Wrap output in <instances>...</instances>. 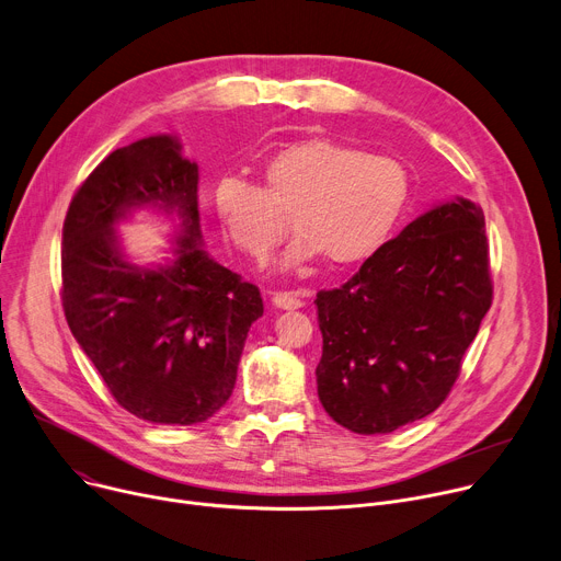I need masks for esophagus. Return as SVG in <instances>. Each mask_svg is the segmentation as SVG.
<instances>
[{
    "label": "esophagus",
    "mask_w": 561,
    "mask_h": 561,
    "mask_svg": "<svg viewBox=\"0 0 561 561\" xmlns=\"http://www.w3.org/2000/svg\"><path fill=\"white\" fill-rule=\"evenodd\" d=\"M273 302L279 309H300V307H305V297H302V293L279 290V293H273Z\"/></svg>",
    "instance_id": "obj_1"
}]
</instances>
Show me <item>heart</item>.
Wrapping results in <instances>:
<instances>
[{
  "instance_id": "obj_1",
  "label": "heart",
  "mask_w": 561,
  "mask_h": 561,
  "mask_svg": "<svg viewBox=\"0 0 561 561\" xmlns=\"http://www.w3.org/2000/svg\"><path fill=\"white\" fill-rule=\"evenodd\" d=\"M410 186L399 160L313 137L275 151L261 169V186L222 178L214 186V211L228 241L254 264H264L286 237L290 216L297 237L284 268L320 256L331 266H356L388 243Z\"/></svg>"
}]
</instances>
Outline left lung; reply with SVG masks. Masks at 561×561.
Segmentation results:
<instances>
[{
	"mask_svg": "<svg viewBox=\"0 0 561 561\" xmlns=\"http://www.w3.org/2000/svg\"><path fill=\"white\" fill-rule=\"evenodd\" d=\"M482 228L471 201L437 205L341 288L318 293V397L333 422L358 435L392 433L449 397L492 307Z\"/></svg>",
	"mask_w": 561,
	"mask_h": 561,
	"instance_id": "1",
	"label": "left lung"
}]
</instances>
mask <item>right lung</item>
I'll return each mask as SVG.
<instances>
[{"label":"right lung","mask_w":561,"mask_h":561,"mask_svg":"<svg viewBox=\"0 0 561 561\" xmlns=\"http://www.w3.org/2000/svg\"><path fill=\"white\" fill-rule=\"evenodd\" d=\"M178 210L176 259L133 267L111 226L133 206ZM198 167L171 135L112 151L73 194L62 226V309L110 394L144 422L209 420L237 383L250 324L264 313L254 284L201 248Z\"/></svg>","instance_id":"obj_1"}]
</instances>
